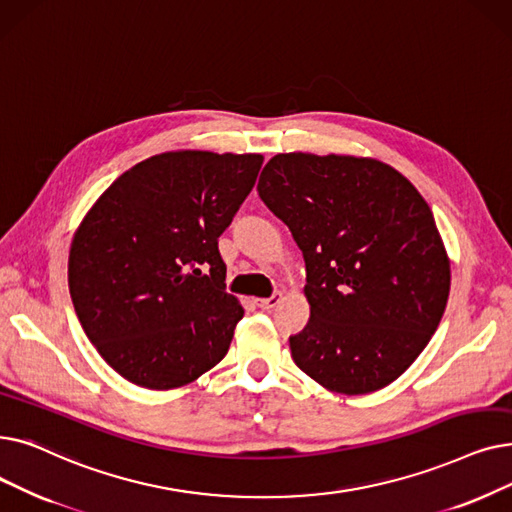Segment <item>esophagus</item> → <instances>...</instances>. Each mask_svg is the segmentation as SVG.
Here are the masks:
<instances>
[{
  "label": "esophagus",
  "instance_id": "esophagus-1",
  "mask_svg": "<svg viewBox=\"0 0 512 512\" xmlns=\"http://www.w3.org/2000/svg\"><path fill=\"white\" fill-rule=\"evenodd\" d=\"M280 301H282V295L276 293V295H272V297H268V299H257L255 303H257V307H261V309H265V311H270V309H274Z\"/></svg>",
  "mask_w": 512,
  "mask_h": 512
}]
</instances>
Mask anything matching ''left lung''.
Here are the masks:
<instances>
[{"instance_id": "1", "label": "left lung", "mask_w": 512, "mask_h": 512, "mask_svg": "<svg viewBox=\"0 0 512 512\" xmlns=\"http://www.w3.org/2000/svg\"><path fill=\"white\" fill-rule=\"evenodd\" d=\"M257 192L303 253L305 328L295 364L345 395L404 374L437 330L450 259L420 192L393 167L341 154H276Z\"/></svg>"}]
</instances>
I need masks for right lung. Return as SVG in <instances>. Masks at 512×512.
I'll use <instances>...</instances> for the list:
<instances>
[{
    "mask_svg": "<svg viewBox=\"0 0 512 512\" xmlns=\"http://www.w3.org/2000/svg\"><path fill=\"white\" fill-rule=\"evenodd\" d=\"M261 154L163 152L108 186L77 228L69 291L87 339L123 379L175 389L224 360L244 316L217 238Z\"/></svg>",
    "mask_w": 512,
    "mask_h": 512,
    "instance_id": "right-lung-1",
    "label": "right lung"
}]
</instances>
